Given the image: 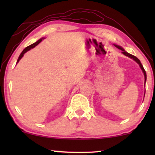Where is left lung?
Wrapping results in <instances>:
<instances>
[{"label":"left lung","mask_w":155,"mask_h":155,"mask_svg":"<svg viewBox=\"0 0 155 155\" xmlns=\"http://www.w3.org/2000/svg\"><path fill=\"white\" fill-rule=\"evenodd\" d=\"M115 46H116V48H118V49H120V51H122V53H123V54H124V55H126V56H128V57H130V58H133V60H135V61H136V62H137V63H138V64L140 65V68H141L142 71H143V72L144 75H145V83L146 80H147V75H146V72H145V69H144V68H143V65H142V63H140V61L139 59L137 58L136 56H133V55H132V54H128V52H126V51H125L123 48L120 47V46H117V45H115Z\"/></svg>","instance_id":"8db88e82"}]
</instances>
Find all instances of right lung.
<instances>
[{
  "mask_svg": "<svg viewBox=\"0 0 155 155\" xmlns=\"http://www.w3.org/2000/svg\"><path fill=\"white\" fill-rule=\"evenodd\" d=\"M42 41V39H39V40H38V41H37V42H35V43H34V44H31V45H29V46H27V47H26L25 48L24 50L22 51V52L20 54V56H19V58H18V61H17V63H18L19 62V61L20 60L21 58H22V56H23V55H24L25 53H26L27 51H29V50H30L31 48H34V47H35L37 45H38V44H39L40 42H41Z\"/></svg>",
  "mask_w": 155,
  "mask_h": 155,
  "instance_id": "obj_1",
  "label": "right lung"
}]
</instances>
